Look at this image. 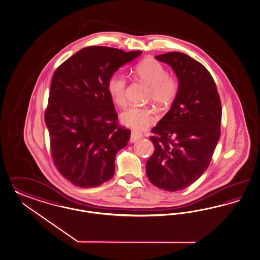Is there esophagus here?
I'll list each match as a JSON object with an SVG mask.
<instances>
[{"mask_svg":"<svg viewBox=\"0 0 260 260\" xmlns=\"http://www.w3.org/2000/svg\"><path fill=\"white\" fill-rule=\"evenodd\" d=\"M143 136L141 134H139V133H137V132H132V135H131V143H135L136 141H138V140H140L141 138H142Z\"/></svg>","mask_w":260,"mask_h":260,"instance_id":"1","label":"esophagus"}]
</instances>
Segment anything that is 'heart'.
<instances>
[{
  "mask_svg": "<svg viewBox=\"0 0 260 260\" xmlns=\"http://www.w3.org/2000/svg\"><path fill=\"white\" fill-rule=\"evenodd\" d=\"M135 77L150 87L152 101L160 106L168 107L175 101L179 92V83L174 78L167 76L161 63L153 58H146L134 69ZM108 92L114 104L123 107L126 99V81L120 74L112 75L108 81ZM158 115L154 108L150 107H128L121 115L123 125L136 131H143L157 121Z\"/></svg>",
  "mask_w": 260,
  "mask_h": 260,
  "instance_id": "heart-1",
  "label": "heart"
}]
</instances>
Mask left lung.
I'll return each instance as SVG.
<instances>
[{
    "instance_id": "left-lung-1",
    "label": "left lung",
    "mask_w": 260,
    "mask_h": 260,
    "mask_svg": "<svg viewBox=\"0 0 260 260\" xmlns=\"http://www.w3.org/2000/svg\"><path fill=\"white\" fill-rule=\"evenodd\" d=\"M155 59L175 72L179 92L152 129L155 150L146 173L153 185L173 192L186 188L207 169L220 138L222 107L213 78L203 64L179 52Z\"/></svg>"
}]
</instances>
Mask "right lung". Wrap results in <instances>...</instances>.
Returning <instances> with one entry per match:
<instances>
[{"label": "right lung", "instance_id": "obj_1", "mask_svg": "<svg viewBox=\"0 0 260 260\" xmlns=\"http://www.w3.org/2000/svg\"><path fill=\"white\" fill-rule=\"evenodd\" d=\"M141 54L91 46L54 72L45 123L54 165L74 185L97 187L113 177L117 152L127 145L131 131L118 125L107 85Z\"/></svg>", "mask_w": 260, "mask_h": 260}]
</instances>
